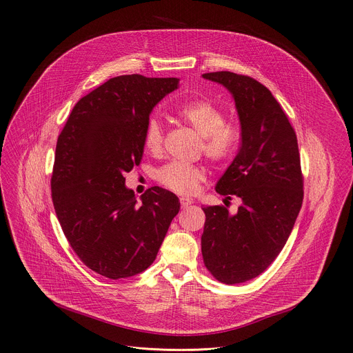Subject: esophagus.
Listing matches in <instances>:
<instances>
[{
	"instance_id": "1",
	"label": "esophagus",
	"mask_w": 353,
	"mask_h": 353,
	"mask_svg": "<svg viewBox=\"0 0 353 353\" xmlns=\"http://www.w3.org/2000/svg\"><path fill=\"white\" fill-rule=\"evenodd\" d=\"M180 204H181V207L184 208V207H187V205H190V204H193V199H187V197H181V199H180Z\"/></svg>"
}]
</instances>
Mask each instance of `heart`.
<instances>
[{"mask_svg":"<svg viewBox=\"0 0 353 353\" xmlns=\"http://www.w3.org/2000/svg\"><path fill=\"white\" fill-rule=\"evenodd\" d=\"M173 114L200 134L201 150L210 160L224 163L237 153L241 129L236 122L227 121L224 110L214 102L207 99L184 101L174 106ZM163 139L164 133L160 122L156 117H150L143 134L146 150L153 154L160 153ZM204 177L205 173L201 166L179 161H172L157 172V180L164 187L180 194L194 193Z\"/></svg>","mask_w":353,"mask_h":353,"instance_id":"b5f03b06","label":"heart"}]
</instances>
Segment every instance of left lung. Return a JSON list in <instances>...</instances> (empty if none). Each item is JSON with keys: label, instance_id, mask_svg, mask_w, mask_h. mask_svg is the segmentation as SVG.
<instances>
[{"label": "left lung", "instance_id": "obj_1", "mask_svg": "<svg viewBox=\"0 0 353 353\" xmlns=\"http://www.w3.org/2000/svg\"><path fill=\"white\" fill-rule=\"evenodd\" d=\"M203 78L227 88L236 102L241 146L216 192L243 201L237 214H230L224 205L203 208V260L220 283L241 284L271 265L298 217L303 179L296 134L263 83L228 70Z\"/></svg>", "mask_w": 353, "mask_h": 353}]
</instances>
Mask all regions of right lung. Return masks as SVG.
<instances>
[{
  "label": "right lung",
  "instance_id": "1",
  "mask_svg": "<svg viewBox=\"0 0 353 353\" xmlns=\"http://www.w3.org/2000/svg\"><path fill=\"white\" fill-rule=\"evenodd\" d=\"M177 86V78H112L74 106L58 136L57 217L81 261L106 278L150 267L180 210L177 196L157 185L137 203L123 177L142 160L153 108Z\"/></svg>",
  "mask_w": 353,
  "mask_h": 353
}]
</instances>
